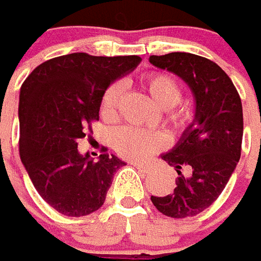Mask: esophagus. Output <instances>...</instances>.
Returning a JSON list of instances; mask_svg holds the SVG:
<instances>
[{"mask_svg":"<svg viewBox=\"0 0 261 261\" xmlns=\"http://www.w3.org/2000/svg\"><path fill=\"white\" fill-rule=\"evenodd\" d=\"M131 165H133L134 168L143 171V172H147V171L149 169L148 165H147V164H143V162H131Z\"/></svg>","mask_w":261,"mask_h":261,"instance_id":"obj_1","label":"esophagus"}]
</instances>
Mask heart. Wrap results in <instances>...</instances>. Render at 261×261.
Masks as SVG:
<instances>
[{
  "mask_svg": "<svg viewBox=\"0 0 261 261\" xmlns=\"http://www.w3.org/2000/svg\"><path fill=\"white\" fill-rule=\"evenodd\" d=\"M143 86L151 99L161 109H165V121L175 128L187 124L189 112L179 105L182 97L181 86L168 74L149 73L143 77ZM123 85L116 82L106 89L100 101V113L105 120L116 117L117 107L123 96ZM165 145V140L160 133L141 128L124 127L114 134V149L118 155L127 160H145L151 154L160 151Z\"/></svg>",
  "mask_w": 261,
  "mask_h": 261,
  "instance_id": "b5f03b06",
  "label": "heart"
}]
</instances>
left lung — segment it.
Returning <instances> with one entry per match:
<instances>
[{"label":"left lung","instance_id":"obj_1","mask_svg":"<svg viewBox=\"0 0 261 261\" xmlns=\"http://www.w3.org/2000/svg\"><path fill=\"white\" fill-rule=\"evenodd\" d=\"M149 62L179 76L194 93L192 124L161 158L176 172V187L167 196H151L165 216L184 219L212 205L238 165L243 138L242 100L230 77L215 62L198 55L172 52Z\"/></svg>","mask_w":261,"mask_h":261}]
</instances>
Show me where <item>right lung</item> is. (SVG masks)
<instances>
[{
	"label": "right lung",
	"instance_id": "1",
	"mask_svg": "<svg viewBox=\"0 0 261 261\" xmlns=\"http://www.w3.org/2000/svg\"><path fill=\"white\" fill-rule=\"evenodd\" d=\"M141 62L130 56L63 55L43 62L19 93V155L42 199L72 218L96 212L105 203L118 168L125 165L101 148L99 161L77 151L99 120L100 101L114 80Z\"/></svg>",
	"mask_w": 261,
	"mask_h": 261
}]
</instances>
